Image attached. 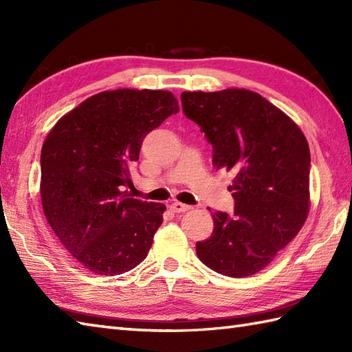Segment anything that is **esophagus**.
I'll list each match as a JSON object with an SVG mask.
<instances>
[{
    "label": "esophagus",
    "mask_w": 352,
    "mask_h": 352,
    "mask_svg": "<svg viewBox=\"0 0 352 352\" xmlns=\"http://www.w3.org/2000/svg\"><path fill=\"white\" fill-rule=\"evenodd\" d=\"M170 210L172 212H175V213H182V212H188V210H190V206H188V204H183V203H178V201H175V203H172L170 206Z\"/></svg>",
    "instance_id": "esophagus-1"
}]
</instances>
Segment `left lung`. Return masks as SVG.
<instances>
[{
    "instance_id": "obj_1",
    "label": "left lung",
    "mask_w": 352,
    "mask_h": 352,
    "mask_svg": "<svg viewBox=\"0 0 352 352\" xmlns=\"http://www.w3.org/2000/svg\"><path fill=\"white\" fill-rule=\"evenodd\" d=\"M184 115L213 148V166L234 170V214L214 212L197 256L214 272H260L302 228L310 208V149L292 119L246 89L183 92ZM210 210V208H208Z\"/></svg>"
}]
</instances>
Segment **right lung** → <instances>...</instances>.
<instances>
[{"mask_svg":"<svg viewBox=\"0 0 352 352\" xmlns=\"http://www.w3.org/2000/svg\"><path fill=\"white\" fill-rule=\"evenodd\" d=\"M168 91L96 94L58 119L41 153L43 213L58 241L87 271L119 275L145 260L164 204L122 192L142 142L178 113Z\"/></svg>","mask_w":352,"mask_h":352,"instance_id":"right-lung-1","label":"right lung"}]
</instances>
